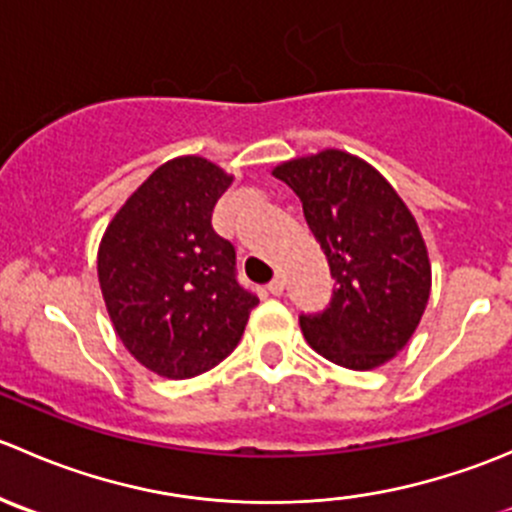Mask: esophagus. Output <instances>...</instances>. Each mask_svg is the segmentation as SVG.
Segmentation results:
<instances>
[{"label":"esophagus","instance_id":"1","mask_svg":"<svg viewBox=\"0 0 512 512\" xmlns=\"http://www.w3.org/2000/svg\"><path fill=\"white\" fill-rule=\"evenodd\" d=\"M267 289H270V294H275V297H280V294L285 292V277L277 275L275 280H272L270 285H267Z\"/></svg>","mask_w":512,"mask_h":512}]
</instances>
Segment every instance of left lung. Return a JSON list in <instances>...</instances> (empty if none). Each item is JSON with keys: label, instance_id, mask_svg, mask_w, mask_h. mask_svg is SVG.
Segmentation results:
<instances>
[{"label": "left lung", "instance_id": "obj_1", "mask_svg": "<svg viewBox=\"0 0 512 512\" xmlns=\"http://www.w3.org/2000/svg\"><path fill=\"white\" fill-rule=\"evenodd\" d=\"M272 175L302 200L337 285L324 312L299 317L307 344L344 369L391 361L414 337L431 294V262L411 210L374 165L337 148L285 160Z\"/></svg>", "mask_w": 512, "mask_h": 512}]
</instances>
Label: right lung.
Segmentation results:
<instances>
[{
    "instance_id": "1",
    "label": "right lung",
    "mask_w": 512,
    "mask_h": 512,
    "mask_svg": "<svg viewBox=\"0 0 512 512\" xmlns=\"http://www.w3.org/2000/svg\"><path fill=\"white\" fill-rule=\"evenodd\" d=\"M232 175L200 156L153 170L98 245V285L123 347L165 379H193L240 342L260 299L235 280V247L213 230Z\"/></svg>"
}]
</instances>
